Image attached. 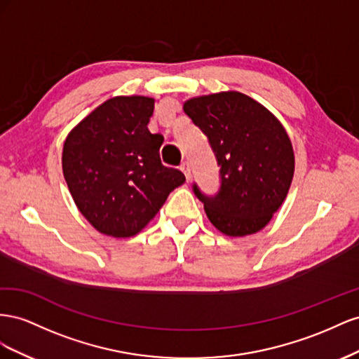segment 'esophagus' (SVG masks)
<instances>
[{
    "instance_id": "34e87169",
    "label": "esophagus",
    "mask_w": 359,
    "mask_h": 359,
    "mask_svg": "<svg viewBox=\"0 0 359 359\" xmlns=\"http://www.w3.org/2000/svg\"><path fill=\"white\" fill-rule=\"evenodd\" d=\"M180 170L183 171V174H185L187 176V179L189 180L191 179V165H189V162H182V165H180Z\"/></svg>"
}]
</instances>
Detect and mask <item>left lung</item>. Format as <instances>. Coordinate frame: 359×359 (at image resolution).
<instances>
[{
    "instance_id": "left-lung-1",
    "label": "left lung",
    "mask_w": 359,
    "mask_h": 359,
    "mask_svg": "<svg viewBox=\"0 0 359 359\" xmlns=\"http://www.w3.org/2000/svg\"><path fill=\"white\" fill-rule=\"evenodd\" d=\"M183 111L208 137L219 167V191L194 183L209 221L227 236L260 231L287 196L294 155L287 132L271 111L239 91L185 102Z\"/></svg>"
}]
</instances>
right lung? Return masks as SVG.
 Segmentation results:
<instances>
[{
  "label": "right lung",
  "mask_w": 359,
  "mask_h": 359,
  "mask_svg": "<svg viewBox=\"0 0 359 359\" xmlns=\"http://www.w3.org/2000/svg\"><path fill=\"white\" fill-rule=\"evenodd\" d=\"M153 109L151 97L108 99L65 141L69 191L86 219L107 236H135L185 182L182 171L162 165L163 137L147 128Z\"/></svg>",
  "instance_id": "add662e5"
}]
</instances>
